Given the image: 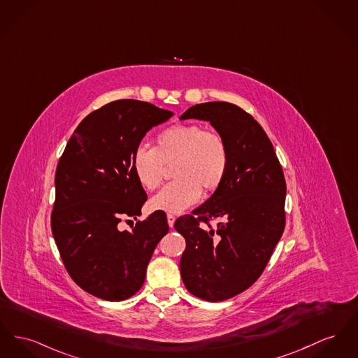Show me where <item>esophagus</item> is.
Listing matches in <instances>:
<instances>
[{
  "label": "esophagus",
  "instance_id": "34e87169",
  "mask_svg": "<svg viewBox=\"0 0 358 358\" xmlns=\"http://www.w3.org/2000/svg\"><path fill=\"white\" fill-rule=\"evenodd\" d=\"M174 222H176V216L171 215V213H168L169 227H173V226H174Z\"/></svg>",
  "mask_w": 358,
  "mask_h": 358
}]
</instances>
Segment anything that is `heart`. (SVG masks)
Wrapping results in <instances>:
<instances>
[{
    "label": "heart",
    "instance_id": "b5f03b06",
    "mask_svg": "<svg viewBox=\"0 0 358 358\" xmlns=\"http://www.w3.org/2000/svg\"><path fill=\"white\" fill-rule=\"evenodd\" d=\"M154 148L139 146L131 155V169L146 190L161 187L166 168L176 178L151 199V208L178 213L194 204L203 189H217L226 178L230 152L224 138L200 124H177L161 131Z\"/></svg>",
    "mask_w": 358,
    "mask_h": 358
}]
</instances>
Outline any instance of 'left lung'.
<instances>
[{
    "instance_id": "obj_1",
    "label": "left lung",
    "mask_w": 358,
    "mask_h": 358,
    "mask_svg": "<svg viewBox=\"0 0 358 358\" xmlns=\"http://www.w3.org/2000/svg\"><path fill=\"white\" fill-rule=\"evenodd\" d=\"M180 119L210 122L229 146L222 185L174 223L187 242L180 261L187 289L222 301L246 291L266 268L285 227L287 184L266 132L242 108L210 101L190 106ZM215 218L216 229L209 224Z\"/></svg>"
}]
</instances>
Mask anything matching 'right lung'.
I'll return each mask as SVG.
<instances>
[{
  "instance_id": "1",
  "label": "right lung",
  "mask_w": 358,
  "mask_h": 358,
  "mask_svg": "<svg viewBox=\"0 0 358 358\" xmlns=\"http://www.w3.org/2000/svg\"><path fill=\"white\" fill-rule=\"evenodd\" d=\"M173 112L138 100H116L89 113L69 139L55 173L51 230L64 268L87 294L122 301L136 294L158 242L168 234L166 215L120 231L141 216L148 200L131 169V155L152 127Z\"/></svg>"
}]
</instances>
